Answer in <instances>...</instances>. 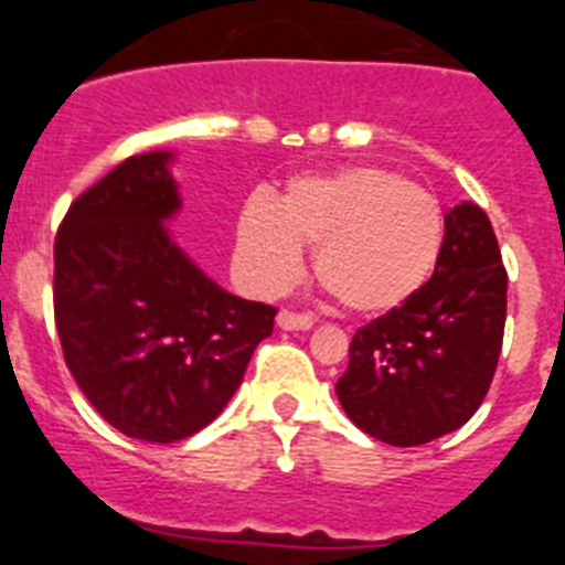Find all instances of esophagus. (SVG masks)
Masks as SVG:
<instances>
[{"label": "esophagus", "mask_w": 565, "mask_h": 565, "mask_svg": "<svg viewBox=\"0 0 565 565\" xmlns=\"http://www.w3.org/2000/svg\"><path fill=\"white\" fill-rule=\"evenodd\" d=\"M277 326L282 328V331H308V328H313V317H308V313H297V311H279L277 313Z\"/></svg>", "instance_id": "34e87169"}]
</instances>
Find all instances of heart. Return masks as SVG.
I'll return each mask as SVG.
<instances>
[{"mask_svg": "<svg viewBox=\"0 0 565 565\" xmlns=\"http://www.w3.org/2000/svg\"><path fill=\"white\" fill-rule=\"evenodd\" d=\"M441 234L436 198L382 167L297 174L277 203L257 192L237 217L239 263L254 286L291 282L302 246H317L319 286L356 313L407 302L436 268Z\"/></svg>", "mask_w": 565, "mask_h": 565, "instance_id": "obj_1", "label": "heart"}]
</instances>
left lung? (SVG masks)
Instances as JSON below:
<instances>
[{
    "mask_svg": "<svg viewBox=\"0 0 565 565\" xmlns=\"http://www.w3.org/2000/svg\"><path fill=\"white\" fill-rule=\"evenodd\" d=\"M507 322V268L476 203L444 214L433 277L359 328L337 396L359 430L416 447L458 430L487 396Z\"/></svg>",
    "mask_w": 565,
    "mask_h": 565,
    "instance_id": "8db88e82",
    "label": "left lung"
}]
</instances>
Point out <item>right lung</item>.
Here are the masks:
<instances>
[{
    "instance_id": "add662e5",
    "label": "right lung",
    "mask_w": 565,
    "mask_h": 565,
    "mask_svg": "<svg viewBox=\"0 0 565 565\" xmlns=\"http://www.w3.org/2000/svg\"><path fill=\"white\" fill-rule=\"evenodd\" d=\"M172 152L132 154L70 203L53 246L64 362L124 436L172 444L221 416L277 308L223 291L169 237Z\"/></svg>"
}]
</instances>
